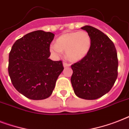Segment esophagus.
Here are the masks:
<instances>
[{
	"instance_id": "esophagus-1",
	"label": "esophagus",
	"mask_w": 129,
	"mask_h": 129,
	"mask_svg": "<svg viewBox=\"0 0 129 129\" xmlns=\"http://www.w3.org/2000/svg\"><path fill=\"white\" fill-rule=\"evenodd\" d=\"M63 67H64V68H66V67L70 66V63H66V62L63 63Z\"/></svg>"
}]
</instances>
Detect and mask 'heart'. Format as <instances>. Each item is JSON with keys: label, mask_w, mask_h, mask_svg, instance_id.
<instances>
[{"label": "heart", "mask_w": 129, "mask_h": 129, "mask_svg": "<svg viewBox=\"0 0 129 129\" xmlns=\"http://www.w3.org/2000/svg\"><path fill=\"white\" fill-rule=\"evenodd\" d=\"M91 45L92 39L86 31L70 32L59 37L55 45L50 47V51L55 56H59L62 51H65L67 58L77 61L87 55Z\"/></svg>", "instance_id": "heart-1"}]
</instances>
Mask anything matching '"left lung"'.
<instances>
[{
    "label": "left lung",
    "instance_id": "obj_1",
    "mask_svg": "<svg viewBox=\"0 0 129 129\" xmlns=\"http://www.w3.org/2000/svg\"><path fill=\"white\" fill-rule=\"evenodd\" d=\"M92 39L85 57L71 66V83L75 94L86 100H95L108 93L118 76V57L114 43L100 30L86 25L81 28Z\"/></svg>",
    "mask_w": 129,
    "mask_h": 129
}]
</instances>
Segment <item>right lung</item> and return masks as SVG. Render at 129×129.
I'll return each mask as SVG.
<instances>
[{
	"mask_svg": "<svg viewBox=\"0 0 129 129\" xmlns=\"http://www.w3.org/2000/svg\"><path fill=\"white\" fill-rule=\"evenodd\" d=\"M54 36L41 30L27 33L15 41L9 53L8 71L11 82L29 99L49 97L63 70L61 61L49 59Z\"/></svg>",
	"mask_w": 129,
	"mask_h": 129,
	"instance_id": "right-lung-1",
	"label": "right lung"
}]
</instances>
